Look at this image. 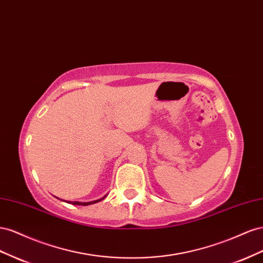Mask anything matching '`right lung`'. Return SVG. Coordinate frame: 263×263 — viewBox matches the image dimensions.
<instances>
[{"instance_id": "1", "label": "right lung", "mask_w": 263, "mask_h": 263, "mask_svg": "<svg viewBox=\"0 0 263 263\" xmlns=\"http://www.w3.org/2000/svg\"><path fill=\"white\" fill-rule=\"evenodd\" d=\"M106 197H107V195H106V196H103L102 198H100V199H97V200H93V201H88V202H80V201H67V200H64V201H66V202H69V204H72V205L88 206V205H91V204H96V202H98V201L102 200L103 198H106Z\"/></svg>"}]
</instances>
